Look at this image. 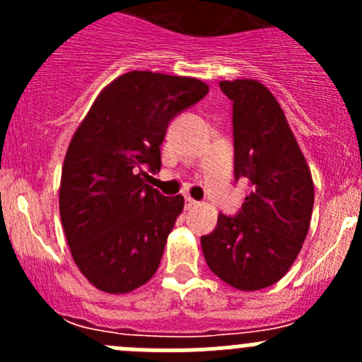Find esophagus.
I'll return each mask as SVG.
<instances>
[{"label": "esophagus", "mask_w": 362, "mask_h": 362, "mask_svg": "<svg viewBox=\"0 0 362 362\" xmlns=\"http://www.w3.org/2000/svg\"><path fill=\"white\" fill-rule=\"evenodd\" d=\"M198 202H194V199L192 198H185V208H187V210H191V208H196L198 206Z\"/></svg>", "instance_id": "obj_1"}]
</instances>
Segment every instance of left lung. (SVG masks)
<instances>
[{
    "label": "left lung",
    "instance_id": "8db88e82",
    "mask_svg": "<svg viewBox=\"0 0 362 362\" xmlns=\"http://www.w3.org/2000/svg\"><path fill=\"white\" fill-rule=\"evenodd\" d=\"M233 101L235 175L250 182L236 217L218 215L202 236L208 268L238 291L279 282L301 250L313 210V180L282 107L254 78L222 80Z\"/></svg>",
    "mask_w": 362,
    "mask_h": 362
}]
</instances>
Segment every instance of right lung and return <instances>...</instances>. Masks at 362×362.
Wrapping results in <instances>:
<instances>
[{
    "mask_svg": "<svg viewBox=\"0 0 362 362\" xmlns=\"http://www.w3.org/2000/svg\"><path fill=\"white\" fill-rule=\"evenodd\" d=\"M208 90L191 76L124 73L76 127L61 173L59 214L73 261L96 289L131 293L158 272L184 196H160L145 184V168L160 170L168 122Z\"/></svg>",
    "mask_w": 362,
    "mask_h": 362,
    "instance_id": "right-lung-1",
    "label": "right lung"
}]
</instances>
